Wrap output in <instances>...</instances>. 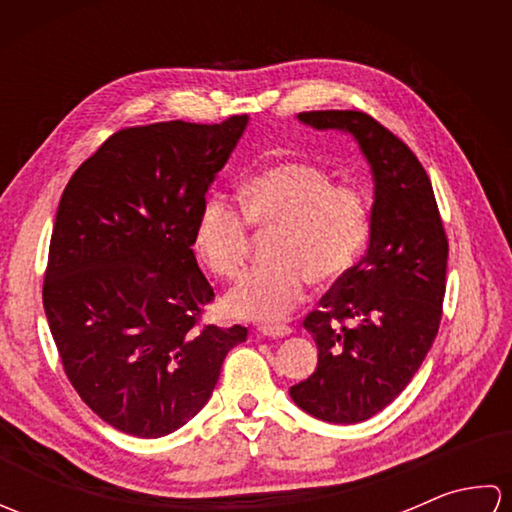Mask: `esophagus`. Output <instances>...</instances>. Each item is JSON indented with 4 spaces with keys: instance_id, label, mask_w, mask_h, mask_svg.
<instances>
[{
    "instance_id": "1",
    "label": "esophagus",
    "mask_w": 512,
    "mask_h": 512,
    "mask_svg": "<svg viewBox=\"0 0 512 512\" xmlns=\"http://www.w3.org/2000/svg\"><path fill=\"white\" fill-rule=\"evenodd\" d=\"M259 332L264 336H270V339H284V336L292 334L290 325H281V323H266V325H259Z\"/></svg>"
}]
</instances>
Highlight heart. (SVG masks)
I'll use <instances>...</instances> for the list:
<instances>
[{"mask_svg": "<svg viewBox=\"0 0 512 512\" xmlns=\"http://www.w3.org/2000/svg\"><path fill=\"white\" fill-rule=\"evenodd\" d=\"M250 224L273 231L268 255L228 292L237 317L279 321L306 297L310 281L334 284L361 259L372 228V204L352 182H332L319 165L281 160L253 173L242 206L213 195L200 209L193 244L217 277L235 279L246 264Z\"/></svg>", "mask_w": 512, "mask_h": 512, "instance_id": "heart-1", "label": "heart"}]
</instances>
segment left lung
<instances>
[{
    "label": "left lung",
    "mask_w": 512,
    "mask_h": 512,
    "mask_svg": "<svg viewBox=\"0 0 512 512\" xmlns=\"http://www.w3.org/2000/svg\"><path fill=\"white\" fill-rule=\"evenodd\" d=\"M299 121L358 140L374 173V206L367 255L303 321L319 363L290 396L319 420L363 422L409 385L431 350L449 239L427 171L385 125L354 110L301 112Z\"/></svg>",
    "instance_id": "1"
}]
</instances>
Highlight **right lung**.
<instances>
[{
  "label": "right lung",
  "mask_w": 512,
  "mask_h": 512,
  "mask_svg": "<svg viewBox=\"0 0 512 512\" xmlns=\"http://www.w3.org/2000/svg\"><path fill=\"white\" fill-rule=\"evenodd\" d=\"M246 123L118 129L61 195L43 308L76 394L129 436L187 424L248 336L200 323L215 295L193 255L206 191Z\"/></svg>",
  "instance_id": "right-lung-1"
}]
</instances>
